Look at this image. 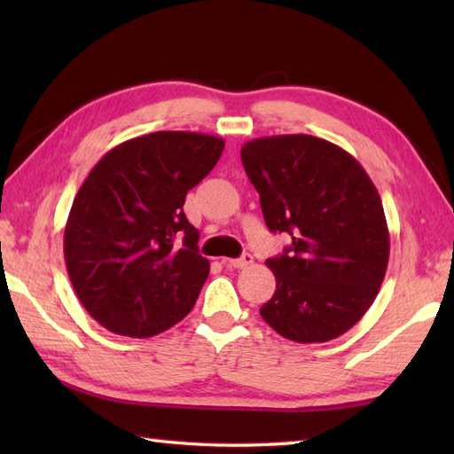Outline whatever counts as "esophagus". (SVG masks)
Segmentation results:
<instances>
[{"label":"esophagus","instance_id":"1","mask_svg":"<svg viewBox=\"0 0 454 454\" xmlns=\"http://www.w3.org/2000/svg\"><path fill=\"white\" fill-rule=\"evenodd\" d=\"M254 263V257L249 254H244L242 257L238 259H224V265L230 267V269H246L247 265Z\"/></svg>","mask_w":454,"mask_h":454}]
</instances>
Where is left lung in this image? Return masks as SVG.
Instances as JSON below:
<instances>
[{"mask_svg": "<svg viewBox=\"0 0 454 454\" xmlns=\"http://www.w3.org/2000/svg\"><path fill=\"white\" fill-rule=\"evenodd\" d=\"M242 163L271 232L275 294L259 314L296 343H324L361 320L380 291L390 236L374 183L349 152L310 134L249 140Z\"/></svg>", "mask_w": 454, "mask_h": 454, "instance_id": "left-lung-1", "label": "left lung"}]
</instances>
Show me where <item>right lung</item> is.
Returning a JSON list of instances; mask_svg holds the SVG:
<instances>
[{"instance_id":"right-lung-1","label":"right lung","mask_w":454,"mask_h":454,"mask_svg":"<svg viewBox=\"0 0 454 454\" xmlns=\"http://www.w3.org/2000/svg\"><path fill=\"white\" fill-rule=\"evenodd\" d=\"M222 150L224 140L210 134H144L109 150L82 183L64 259L80 302L105 330L146 340L192 310L210 263L197 254L199 230L183 205Z\"/></svg>"}]
</instances>
